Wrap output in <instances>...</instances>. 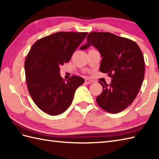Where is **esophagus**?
<instances>
[{
	"label": "esophagus",
	"mask_w": 159,
	"mask_h": 159,
	"mask_svg": "<svg viewBox=\"0 0 159 159\" xmlns=\"http://www.w3.org/2000/svg\"><path fill=\"white\" fill-rule=\"evenodd\" d=\"M85 83H86V84H90V83H93V81L92 80H90V79H86V80H85Z\"/></svg>",
	"instance_id": "34e87169"
}]
</instances>
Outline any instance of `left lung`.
Wrapping results in <instances>:
<instances>
[{
	"instance_id": "1",
	"label": "left lung",
	"mask_w": 159,
	"mask_h": 159,
	"mask_svg": "<svg viewBox=\"0 0 159 159\" xmlns=\"http://www.w3.org/2000/svg\"><path fill=\"white\" fill-rule=\"evenodd\" d=\"M87 41L80 49L95 47L102 57L100 71L112 78L109 85L99 82L103 89L96 102L107 112L120 113L136 98L142 85L145 73L142 52L133 40L111 33L92 32Z\"/></svg>"
}]
</instances>
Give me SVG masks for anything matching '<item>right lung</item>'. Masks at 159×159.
<instances>
[{"label": "right lung", "mask_w": 159, "mask_h": 159, "mask_svg": "<svg viewBox=\"0 0 159 159\" xmlns=\"http://www.w3.org/2000/svg\"><path fill=\"white\" fill-rule=\"evenodd\" d=\"M88 33L58 32L38 40L25 62L26 85L33 102L43 112L57 116L72 104L74 93L85 80L72 76L65 82L60 66L70 61Z\"/></svg>", "instance_id": "obj_1"}]
</instances>
